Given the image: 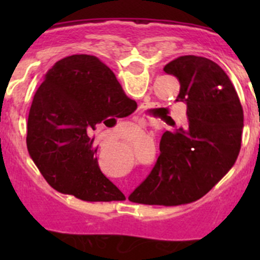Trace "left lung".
Masks as SVG:
<instances>
[{"label":"left lung","instance_id":"left-lung-1","mask_svg":"<svg viewBox=\"0 0 260 260\" xmlns=\"http://www.w3.org/2000/svg\"><path fill=\"white\" fill-rule=\"evenodd\" d=\"M164 71L180 80L176 102L187 107V122L162 134L155 167L128 199L178 206L202 198L233 167L241 148L243 110L229 77L211 59L181 56Z\"/></svg>","mask_w":260,"mask_h":260}]
</instances>
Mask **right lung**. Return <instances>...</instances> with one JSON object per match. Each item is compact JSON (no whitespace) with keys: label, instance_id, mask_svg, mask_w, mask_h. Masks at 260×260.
<instances>
[{"label":"right lung","instance_id":"add662e5","mask_svg":"<svg viewBox=\"0 0 260 260\" xmlns=\"http://www.w3.org/2000/svg\"><path fill=\"white\" fill-rule=\"evenodd\" d=\"M137 103L98 57L59 59L36 91L27 121V148L53 189L87 202L122 201L125 195L103 174L91 130L113 116H128ZM133 109L132 110L131 108Z\"/></svg>","mask_w":260,"mask_h":260}]
</instances>
